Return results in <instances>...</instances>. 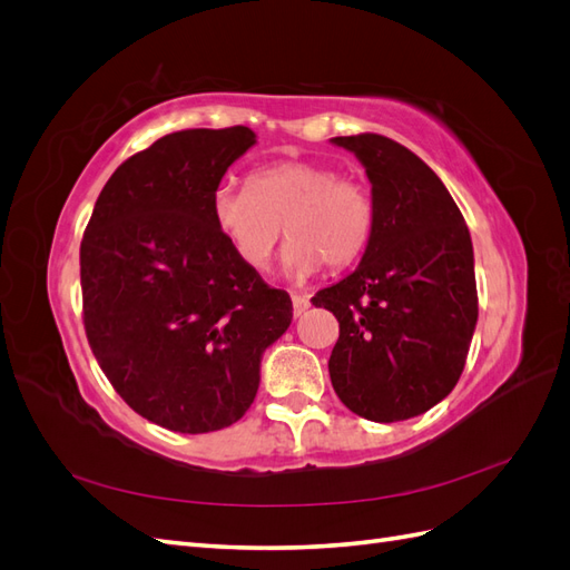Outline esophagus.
Returning <instances> with one entry per match:
<instances>
[{
	"label": "esophagus",
	"mask_w": 570,
	"mask_h": 570,
	"mask_svg": "<svg viewBox=\"0 0 570 570\" xmlns=\"http://www.w3.org/2000/svg\"><path fill=\"white\" fill-rule=\"evenodd\" d=\"M308 306H312V302H308L306 295H292V314L302 316Z\"/></svg>",
	"instance_id": "esophagus-1"
}]
</instances>
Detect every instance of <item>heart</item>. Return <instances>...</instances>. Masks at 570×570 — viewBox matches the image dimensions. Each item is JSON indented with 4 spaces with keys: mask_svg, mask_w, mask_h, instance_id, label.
<instances>
[{
    "mask_svg": "<svg viewBox=\"0 0 570 570\" xmlns=\"http://www.w3.org/2000/svg\"><path fill=\"white\" fill-rule=\"evenodd\" d=\"M212 218L254 271L271 266L285 228V266L306 278L321 266L344 271L358 262L371 243L375 204L364 180L340 176L333 166L278 161L252 170L245 189H216Z\"/></svg>",
    "mask_w": 570,
    "mask_h": 570,
    "instance_id": "1",
    "label": "heart"
}]
</instances>
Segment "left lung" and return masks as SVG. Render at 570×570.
Listing matches in <instances>:
<instances>
[{
  "label": "left lung",
  "mask_w": 570,
  "mask_h": 570,
  "mask_svg": "<svg viewBox=\"0 0 570 570\" xmlns=\"http://www.w3.org/2000/svg\"><path fill=\"white\" fill-rule=\"evenodd\" d=\"M333 142L366 166L375 226L358 268L312 297L340 323L327 371L356 416L406 421L442 402L465 366L478 321L471 235L416 154L373 132Z\"/></svg>",
  "instance_id": "obj_1"
}]
</instances>
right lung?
Returning <instances> with one entry per match:
<instances>
[{
  "label": "right lung",
  "mask_w": 570,
  "mask_h": 570,
  "mask_svg": "<svg viewBox=\"0 0 570 570\" xmlns=\"http://www.w3.org/2000/svg\"><path fill=\"white\" fill-rule=\"evenodd\" d=\"M254 142L245 126L159 137L114 170L80 243L97 364L135 413L174 433L243 419L262 354L292 321L287 292L239 262L212 218L220 178Z\"/></svg>",
  "instance_id": "obj_1"
}]
</instances>
